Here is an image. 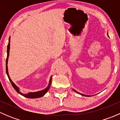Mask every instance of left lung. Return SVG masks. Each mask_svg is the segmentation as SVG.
Returning <instances> with one entry per match:
<instances>
[{
	"instance_id": "8db88e82",
	"label": "left lung",
	"mask_w": 120,
	"mask_h": 120,
	"mask_svg": "<svg viewBox=\"0 0 120 120\" xmlns=\"http://www.w3.org/2000/svg\"><path fill=\"white\" fill-rule=\"evenodd\" d=\"M73 89V90L74 91H75V92H77V93H78V94H79V95H82V96H88V95H83V94H80V93H79V92H77L75 90V89Z\"/></svg>"
}]
</instances>
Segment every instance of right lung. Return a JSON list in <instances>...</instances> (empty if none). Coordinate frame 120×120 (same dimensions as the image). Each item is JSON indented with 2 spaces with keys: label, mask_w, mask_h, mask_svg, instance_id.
Here are the masks:
<instances>
[{
  "label": "right lung",
  "mask_w": 120,
  "mask_h": 120,
  "mask_svg": "<svg viewBox=\"0 0 120 120\" xmlns=\"http://www.w3.org/2000/svg\"><path fill=\"white\" fill-rule=\"evenodd\" d=\"M10 37H9V39H8V50H7V59H6V74L8 75V77L10 81L11 82V83L12 86H13V88H14L15 90L19 94H20V95H21L22 96H24L25 98H31V99H35V98H41L42 96H44L47 93V92L49 90V89H50V85H51L52 83V77L51 76L50 78V80H49V83L48 84V86L45 88V89H43L42 90H40V91H38V92H29L28 94H24L22 93H21V92L20 91V89H19V87L16 85L11 79V78H10V76L8 75V56H9V52H10Z\"/></svg>",
  "instance_id": "right-lung-1"
}]
</instances>
